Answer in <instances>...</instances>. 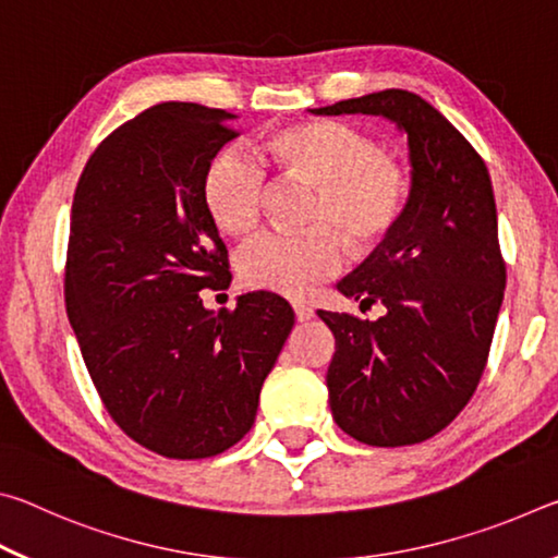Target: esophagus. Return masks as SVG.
Masks as SVG:
<instances>
[{
    "instance_id": "34e87169",
    "label": "esophagus",
    "mask_w": 558,
    "mask_h": 558,
    "mask_svg": "<svg viewBox=\"0 0 558 558\" xmlns=\"http://www.w3.org/2000/svg\"><path fill=\"white\" fill-rule=\"evenodd\" d=\"M292 310H295L298 323H307V319L315 317V310L310 307V305H305V302H295V305H292Z\"/></svg>"
}]
</instances>
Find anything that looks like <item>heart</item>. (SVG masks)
Returning <instances> with one entry per match:
<instances>
[{
    "label": "heart",
    "instance_id": "1",
    "mask_svg": "<svg viewBox=\"0 0 558 558\" xmlns=\"http://www.w3.org/2000/svg\"><path fill=\"white\" fill-rule=\"evenodd\" d=\"M260 159L286 179L315 186L305 233L263 231L239 251L235 266L245 286L302 295L344 266V244L374 251L399 226L409 179L369 135L337 120L280 128L263 140ZM206 211L229 235L256 229L266 202L263 167L241 149H221L204 174Z\"/></svg>",
    "mask_w": 558,
    "mask_h": 558
}]
</instances>
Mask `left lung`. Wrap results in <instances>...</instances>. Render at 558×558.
Masks as SVG:
<instances>
[{"label": "left lung", "instance_id": "1", "mask_svg": "<svg viewBox=\"0 0 558 558\" xmlns=\"http://www.w3.org/2000/svg\"><path fill=\"white\" fill-rule=\"evenodd\" d=\"M310 112L381 116L409 137L401 221L337 282L386 315H317L335 335L327 389L337 426L366 446H413L465 409L485 372L507 282L493 182L483 157L415 93L389 88Z\"/></svg>", "mask_w": 558, "mask_h": 558}]
</instances>
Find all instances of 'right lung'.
I'll return each instance as SVG.
<instances>
[{
	"label": "right lung",
	"instance_id": "right-lung-1",
	"mask_svg": "<svg viewBox=\"0 0 558 558\" xmlns=\"http://www.w3.org/2000/svg\"><path fill=\"white\" fill-rule=\"evenodd\" d=\"M235 116L159 102L90 155L71 206L65 313L112 421L165 458H211L251 430L295 325L276 292L206 310L229 276L204 174Z\"/></svg>",
	"mask_w": 558,
	"mask_h": 558
}]
</instances>
